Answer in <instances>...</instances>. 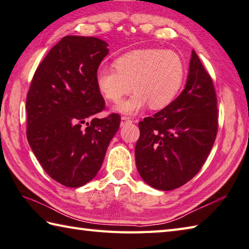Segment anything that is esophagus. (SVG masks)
I'll return each mask as SVG.
<instances>
[{
    "mask_svg": "<svg viewBox=\"0 0 249 249\" xmlns=\"http://www.w3.org/2000/svg\"><path fill=\"white\" fill-rule=\"evenodd\" d=\"M132 123V120H131L130 118H128V117H121V126H124V125H125L126 124H131Z\"/></svg>",
    "mask_w": 249,
    "mask_h": 249,
    "instance_id": "1",
    "label": "esophagus"
}]
</instances>
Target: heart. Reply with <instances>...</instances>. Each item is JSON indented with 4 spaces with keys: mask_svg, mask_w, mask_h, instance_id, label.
Masks as SVG:
<instances>
[{
    "mask_svg": "<svg viewBox=\"0 0 249 249\" xmlns=\"http://www.w3.org/2000/svg\"><path fill=\"white\" fill-rule=\"evenodd\" d=\"M115 68L101 67L96 86L107 101L119 103L131 88L134 93L115 108L124 115H137L148 104L161 109L175 100L184 82V60L175 51L140 49L115 60Z\"/></svg>",
    "mask_w": 249,
    "mask_h": 249,
    "instance_id": "heart-1",
    "label": "heart"
}]
</instances>
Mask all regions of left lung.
<instances>
[{"instance_id": "8db88e82", "label": "left lung", "mask_w": 249, "mask_h": 249, "mask_svg": "<svg viewBox=\"0 0 249 249\" xmlns=\"http://www.w3.org/2000/svg\"><path fill=\"white\" fill-rule=\"evenodd\" d=\"M139 128L135 162L148 185L171 191L197 175L217 135L218 108L212 77L194 50L184 90Z\"/></svg>"}]
</instances>
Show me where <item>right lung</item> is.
Wrapping results in <instances>:
<instances>
[{
  "label": "right lung",
  "mask_w": 249,
  "mask_h": 249,
  "mask_svg": "<svg viewBox=\"0 0 249 249\" xmlns=\"http://www.w3.org/2000/svg\"><path fill=\"white\" fill-rule=\"evenodd\" d=\"M107 46L97 37L64 36L36 68L28 91V142L44 171L65 186H82L97 175L119 129L118 114L94 118L105 108L95 77Z\"/></svg>",
  "instance_id": "add662e5"
}]
</instances>
